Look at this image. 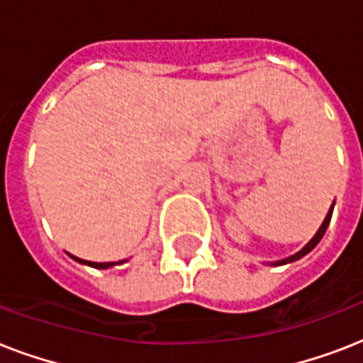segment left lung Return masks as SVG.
<instances>
[{"label": "left lung", "mask_w": 363, "mask_h": 363, "mask_svg": "<svg viewBox=\"0 0 363 363\" xmlns=\"http://www.w3.org/2000/svg\"><path fill=\"white\" fill-rule=\"evenodd\" d=\"M333 205H335V201H333L332 207H330V211H328L326 218H324V222H322V226L318 228V232L315 233V238L311 239V241L307 242V245H305V247L301 248V250H299V252L292 254V256H288V258H284V259H279V262H269V265H284V264H292V262H296V259L303 258L305 254H309L311 250H313V248H315L316 245H318V242H320V239L324 238V233H326L328 226H330V220H332V213H333Z\"/></svg>", "instance_id": "8db88e82"}]
</instances>
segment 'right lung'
<instances>
[{"instance_id":"obj_1","label":"right lung","mask_w":363,"mask_h":363,"mask_svg":"<svg viewBox=\"0 0 363 363\" xmlns=\"http://www.w3.org/2000/svg\"><path fill=\"white\" fill-rule=\"evenodd\" d=\"M69 256L75 259V262H79V264L90 265V267H96V269H109V267H113V265H121L125 262V259H121V262H88V259L77 258V256H73V254H69Z\"/></svg>"}]
</instances>
